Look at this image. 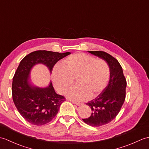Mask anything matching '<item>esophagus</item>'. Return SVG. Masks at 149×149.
<instances>
[{"label": "esophagus", "instance_id": "esophagus-1", "mask_svg": "<svg viewBox=\"0 0 149 149\" xmlns=\"http://www.w3.org/2000/svg\"><path fill=\"white\" fill-rule=\"evenodd\" d=\"M73 104H76L77 106H81V105H83V103H81V102H74V101H72V102Z\"/></svg>", "mask_w": 149, "mask_h": 149}]
</instances>
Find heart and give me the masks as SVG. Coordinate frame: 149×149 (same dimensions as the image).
Segmentation results:
<instances>
[{
    "mask_svg": "<svg viewBox=\"0 0 149 149\" xmlns=\"http://www.w3.org/2000/svg\"><path fill=\"white\" fill-rule=\"evenodd\" d=\"M64 66L56 65L53 68V83L60 93H65L74 83L77 85L67 93L68 98L81 101L90 96L95 97L102 92L108 83L110 68L103 59L84 53H75L67 57L63 61Z\"/></svg>",
    "mask_w": 149,
    "mask_h": 149,
    "instance_id": "b5f03b06",
    "label": "heart"
}]
</instances>
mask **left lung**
<instances>
[{"label":"left lung","mask_w":149,"mask_h":149,"mask_svg":"<svg viewBox=\"0 0 149 149\" xmlns=\"http://www.w3.org/2000/svg\"><path fill=\"white\" fill-rule=\"evenodd\" d=\"M107 61L110 68L109 83L95 99L86 103L92 113L83 121L93 127H99L111 122L120 112L125 99L127 86L121 65L111 55L104 51H88Z\"/></svg>","instance_id":"obj_1"}]
</instances>
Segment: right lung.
Returning a JSON list of instances; mask_svg holds the SVG:
<instances>
[{
    "label": "right lung",
    "mask_w": 149,
    "mask_h": 149,
    "mask_svg": "<svg viewBox=\"0 0 149 149\" xmlns=\"http://www.w3.org/2000/svg\"><path fill=\"white\" fill-rule=\"evenodd\" d=\"M70 54L36 50L25 56L20 61L13 78L12 97L18 112L27 122L35 125L50 122L66 100L55 92L52 83L45 88L33 86L29 82L31 69L34 65L42 63L51 73L56 63Z\"/></svg>",
    "instance_id": "1"
}]
</instances>
